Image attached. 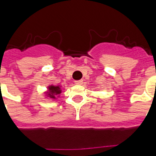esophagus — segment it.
I'll return each instance as SVG.
<instances>
[{
    "label": "esophagus",
    "mask_w": 156,
    "mask_h": 156,
    "mask_svg": "<svg viewBox=\"0 0 156 156\" xmlns=\"http://www.w3.org/2000/svg\"><path fill=\"white\" fill-rule=\"evenodd\" d=\"M74 83H75L76 85H82V84H83V81L82 80L75 81V82H74Z\"/></svg>",
    "instance_id": "34e87169"
}]
</instances>
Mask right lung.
I'll use <instances>...</instances> for the list:
<instances>
[{
  "label": "right lung",
  "instance_id": "right-lung-1",
  "mask_svg": "<svg viewBox=\"0 0 156 156\" xmlns=\"http://www.w3.org/2000/svg\"><path fill=\"white\" fill-rule=\"evenodd\" d=\"M61 86L59 85H50L48 87V90L45 92L46 97L49 98L50 100H55L56 99V96L59 97L60 94L61 93Z\"/></svg>",
  "mask_w": 156,
  "mask_h": 156
}]
</instances>
